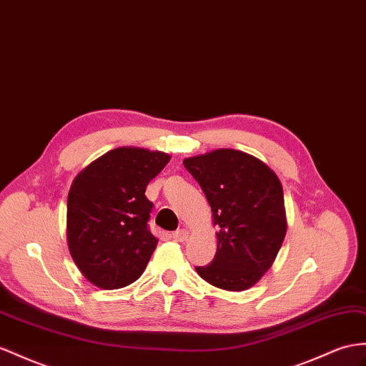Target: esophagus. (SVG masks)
Listing matches in <instances>:
<instances>
[{
	"mask_svg": "<svg viewBox=\"0 0 366 366\" xmlns=\"http://www.w3.org/2000/svg\"><path fill=\"white\" fill-rule=\"evenodd\" d=\"M173 238H174V241H177V242H184V241H187V238H189V230H187V229L176 230V232L173 233Z\"/></svg>",
	"mask_w": 366,
	"mask_h": 366,
	"instance_id": "34e87169",
	"label": "esophagus"
}]
</instances>
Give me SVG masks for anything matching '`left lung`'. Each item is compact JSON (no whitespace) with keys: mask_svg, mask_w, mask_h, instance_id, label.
Returning <instances> with one entry per match:
<instances>
[{"mask_svg":"<svg viewBox=\"0 0 366 366\" xmlns=\"http://www.w3.org/2000/svg\"><path fill=\"white\" fill-rule=\"evenodd\" d=\"M184 167L207 198L218 249L196 272L226 290H246L263 277L283 244L287 222L283 187L259 159L222 148L187 157Z\"/></svg>","mask_w":366,"mask_h":366,"instance_id":"obj_1","label":"left lung"}]
</instances>
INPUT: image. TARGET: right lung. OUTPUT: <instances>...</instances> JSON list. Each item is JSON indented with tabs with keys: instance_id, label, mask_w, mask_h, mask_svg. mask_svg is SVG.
<instances>
[{
	"instance_id": "obj_1",
	"label": "right lung",
	"mask_w": 366,
	"mask_h": 366,
	"mask_svg": "<svg viewBox=\"0 0 366 366\" xmlns=\"http://www.w3.org/2000/svg\"><path fill=\"white\" fill-rule=\"evenodd\" d=\"M170 156L122 147L100 156L74 179L68 194V246L74 263L89 283L119 289L136 281L157 239L148 229L153 202L149 181Z\"/></svg>"
}]
</instances>
